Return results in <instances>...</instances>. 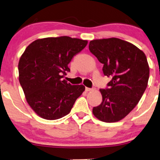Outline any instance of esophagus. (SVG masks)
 Wrapping results in <instances>:
<instances>
[{"mask_svg": "<svg viewBox=\"0 0 160 160\" xmlns=\"http://www.w3.org/2000/svg\"><path fill=\"white\" fill-rule=\"evenodd\" d=\"M85 90H86V92H89V91L92 90V88H88V87H86V88H85Z\"/></svg>", "mask_w": 160, "mask_h": 160, "instance_id": "esophagus-1", "label": "esophagus"}]
</instances>
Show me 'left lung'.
<instances>
[{"mask_svg":"<svg viewBox=\"0 0 160 160\" xmlns=\"http://www.w3.org/2000/svg\"><path fill=\"white\" fill-rule=\"evenodd\" d=\"M89 49L103 64L104 75L111 78L108 88L100 89L102 101L94 107L93 114L102 122H119L137 106L147 87V59L132 43L117 38L92 40Z\"/></svg>","mask_w":160,"mask_h":160,"instance_id":"1","label":"left lung"}]
</instances>
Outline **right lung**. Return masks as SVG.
I'll return each mask as SVG.
<instances>
[{"label":"right lung","mask_w":160,"mask_h":160,"mask_svg":"<svg viewBox=\"0 0 160 160\" xmlns=\"http://www.w3.org/2000/svg\"><path fill=\"white\" fill-rule=\"evenodd\" d=\"M88 41L68 36L37 39L28 46L18 64L19 81L26 100L43 119L55 120L71 112L84 85L63 79L73 57Z\"/></svg>","instance_id":"obj_1"}]
</instances>
